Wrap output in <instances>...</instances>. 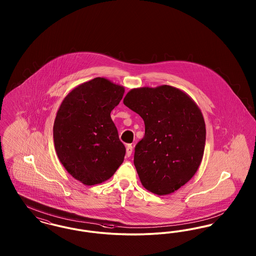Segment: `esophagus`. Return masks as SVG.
Instances as JSON below:
<instances>
[{
    "label": "esophagus",
    "mask_w": 256,
    "mask_h": 256,
    "mask_svg": "<svg viewBox=\"0 0 256 256\" xmlns=\"http://www.w3.org/2000/svg\"><path fill=\"white\" fill-rule=\"evenodd\" d=\"M132 146L128 145L126 146V156H128V158H130L132 156Z\"/></svg>",
    "instance_id": "34e87169"
}]
</instances>
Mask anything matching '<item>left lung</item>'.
I'll list each match as a JSON object with an SVG mask.
<instances>
[{
  "label": "left lung",
  "instance_id": "obj_1",
  "mask_svg": "<svg viewBox=\"0 0 256 256\" xmlns=\"http://www.w3.org/2000/svg\"><path fill=\"white\" fill-rule=\"evenodd\" d=\"M124 104L145 122L134 160L142 185L158 196L178 190L195 176L204 156L206 130L200 108L170 86L134 88Z\"/></svg>",
  "mask_w": 256,
  "mask_h": 256
}]
</instances>
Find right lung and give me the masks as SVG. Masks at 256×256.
<instances>
[{
	"mask_svg": "<svg viewBox=\"0 0 256 256\" xmlns=\"http://www.w3.org/2000/svg\"><path fill=\"white\" fill-rule=\"evenodd\" d=\"M124 86L95 78L63 98L54 124V148L61 164L84 185L104 182L124 158L126 148L110 117Z\"/></svg>",
	"mask_w": 256,
	"mask_h": 256,
	"instance_id": "obj_1",
	"label": "right lung"
}]
</instances>
